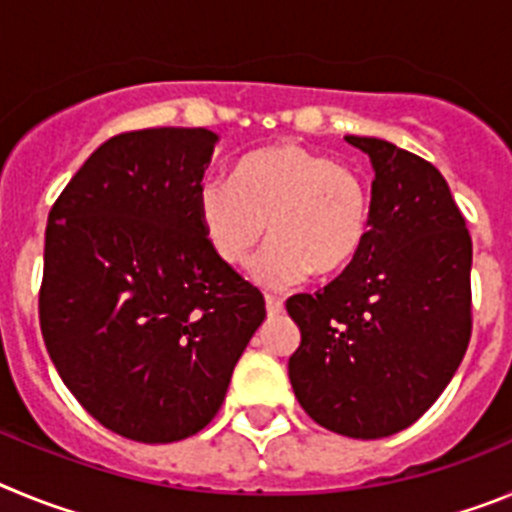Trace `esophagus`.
Wrapping results in <instances>:
<instances>
[{
    "instance_id": "1",
    "label": "esophagus",
    "mask_w": 512,
    "mask_h": 512,
    "mask_svg": "<svg viewBox=\"0 0 512 512\" xmlns=\"http://www.w3.org/2000/svg\"><path fill=\"white\" fill-rule=\"evenodd\" d=\"M266 312H269L271 318H274V315H282L284 302L274 295H266Z\"/></svg>"
}]
</instances>
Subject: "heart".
Returning a JSON list of instances; mask_svg holds the SVG:
<instances>
[{"mask_svg": "<svg viewBox=\"0 0 512 512\" xmlns=\"http://www.w3.org/2000/svg\"><path fill=\"white\" fill-rule=\"evenodd\" d=\"M202 233L220 261L246 264L264 235L274 243L256 279L284 287L310 271L333 279L356 264L372 225V189L359 171L297 143H274L235 164L230 182L197 194Z\"/></svg>", "mask_w": 512, "mask_h": 512, "instance_id": "obj_1", "label": "heart"}]
</instances>
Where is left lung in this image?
<instances>
[{
    "instance_id": "left-lung-1",
    "label": "left lung",
    "mask_w": 512,
    "mask_h": 512,
    "mask_svg": "<svg viewBox=\"0 0 512 512\" xmlns=\"http://www.w3.org/2000/svg\"><path fill=\"white\" fill-rule=\"evenodd\" d=\"M372 225L348 271L287 300L300 325L289 382L305 413L348 438H384L438 400L472 338V238L441 171L379 138Z\"/></svg>"
}]
</instances>
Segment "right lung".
<instances>
[{
    "label": "right lung",
    "mask_w": 512,
    "mask_h": 512,
    "mask_svg": "<svg viewBox=\"0 0 512 512\" xmlns=\"http://www.w3.org/2000/svg\"><path fill=\"white\" fill-rule=\"evenodd\" d=\"M215 140L205 128L115 135L48 212L45 348L81 408L140 443L200 433L266 318L197 217Z\"/></svg>",
    "instance_id": "add662e5"
}]
</instances>
